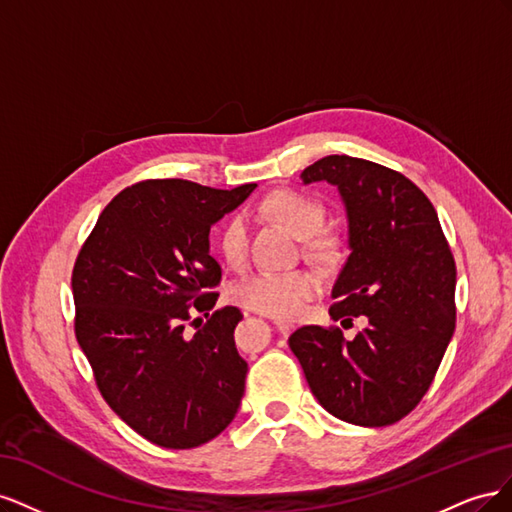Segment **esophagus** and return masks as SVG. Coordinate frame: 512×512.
I'll return each mask as SVG.
<instances>
[{
    "instance_id": "esophagus-1",
    "label": "esophagus",
    "mask_w": 512,
    "mask_h": 512,
    "mask_svg": "<svg viewBox=\"0 0 512 512\" xmlns=\"http://www.w3.org/2000/svg\"><path fill=\"white\" fill-rule=\"evenodd\" d=\"M275 329L280 331V335H288L292 331V324H288V322H275Z\"/></svg>"
}]
</instances>
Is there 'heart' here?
<instances>
[{"label": "heart", "mask_w": 512, "mask_h": 512, "mask_svg": "<svg viewBox=\"0 0 512 512\" xmlns=\"http://www.w3.org/2000/svg\"><path fill=\"white\" fill-rule=\"evenodd\" d=\"M262 209L284 222L301 239L314 237L324 222V209L318 200L292 190L269 194ZM218 247L230 267H243L247 252H250V220L245 213H235L224 224ZM316 250L320 254H329L331 247L320 241L316 243ZM318 292L320 280L314 271H258L232 288V299L262 316L294 320L305 309V303L312 301Z\"/></svg>", "instance_id": "b5f03b06"}]
</instances>
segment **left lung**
I'll use <instances>...</instances> for the list:
<instances>
[{
  "label": "left lung",
  "instance_id": "8db88e82",
  "mask_svg": "<svg viewBox=\"0 0 512 512\" xmlns=\"http://www.w3.org/2000/svg\"><path fill=\"white\" fill-rule=\"evenodd\" d=\"M301 179L327 181L342 198L350 256L329 314L365 316L367 327L348 342L309 324L290 335V350L324 410L361 427L393 425L423 399L455 333L451 247L429 198L391 168L327 156Z\"/></svg>",
  "mask_w": 512,
  "mask_h": 512
}]
</instances>
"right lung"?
<instances>
[{"label":"right lung","mask_w":512,"mask_h":512,"mask_svg":"<svg viewBox=\"0 0 512 512\" xmlns=\"http://www.w3.org/2000/svg\"><path fill=\"white\" fill-rule=\"evenodd\" d=\"M256 183L215 190L183 179H151L119 192L100 213L72 271L74 331L113 412L164 448H194L232 423L247 363L237 307L211 312L222 269L209 230ZM207 311L194 336L187 307ZM200 320V318H196Z\"/></svg>","instance_id":"add662e5"}]
</instances>
